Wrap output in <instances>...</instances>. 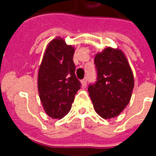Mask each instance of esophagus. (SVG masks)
<instances>
[{
	"label": "esophagus",
	"instance_id": "esophagus-1",
	"mask_svg": "<svg viewBox=\"0 0 156 156\" xmlns=\"http://www.w3.org/2000/svg\"><path fill=\"white\" fill-rule=\"evenodd\" d=\"M81 83H82L83 87H86V86H87V78H83V80L81 81Z\"/></svg>",
	"mask_w": 156,
	"mask_h": 156
}]
</instances>
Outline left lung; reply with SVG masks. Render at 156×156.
<instances>
[{
    "label": "left lung",
    "instance_id": "obj_1",
    "mask_svg": "<svg viewBox=\"0 0 156 156\" xmlns=\"http://www.w3.org/2000/svg\"><path fill=\"white\" fill-rule=\"evenodd\" d=\"M97 81L88 92L95 111L104 119L119 116L129 103L134 78L128 60L121 49L107 47L95 56Z\"/></svg>",
    "mask_w": 156,
    "mask_h": 156
}]
</instances>
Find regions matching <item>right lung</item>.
Listing matches in <instances>:
<instances>
[{"label":"right lung","instance_id":"right-lung-1","mask_svg":"<svg viewBox=\"0 0 156 156\" xmlns=\"http://www.w3.org/2000/svg\"><path fill=\"white\" fill-rule=\"evenodd\" d=\"M74 47L56 37L48 44L38 72V91L44 110L52 119L70 111L81 83L75 76Z\"/></svg>","mask_w":156,"mask_h":156}]
</instances>
